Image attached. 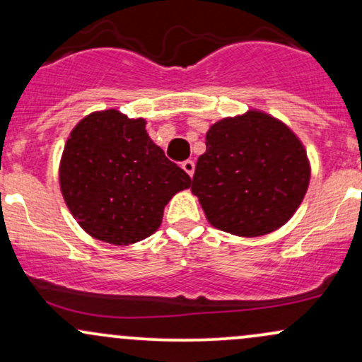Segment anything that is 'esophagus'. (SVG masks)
<instances>
[{"label": "esophagus", "instance_id": "esophagus-1", "mask_svg": "<svg viewBox=\"0 0 362 362\" xmlns=\"http://www.w3.org/2000/svg\"><path fill=\"white\" fill-rule=\"evenodd\" d=\"M182 168L185 170L187 173H189L190 177L194 175V170H195V163H194V160H185L184 163H182Z\"/></svg>", "mask_w": 362, "mask_h": 362}]
</instances>
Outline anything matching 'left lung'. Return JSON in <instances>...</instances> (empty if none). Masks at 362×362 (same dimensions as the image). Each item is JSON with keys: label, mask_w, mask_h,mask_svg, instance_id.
I'll return each instance as SVG.
<instances>
[{"label": "left lung", "mask_w": 362, "mask_h": 362, "mask_svg": "<svg viewBox=\"0 0 362 362\" xmlns=\"http://www.w3.org/2000/svg\"><path fill=\"white\" fill-rule=\"evenodd\" d=\"M310 163L301 141L259 110L213 124L192 177L207 221L238 236H260L288 223L305 197Z\"/></svg>", "instance_id": "8db88e82"}]
</instances>
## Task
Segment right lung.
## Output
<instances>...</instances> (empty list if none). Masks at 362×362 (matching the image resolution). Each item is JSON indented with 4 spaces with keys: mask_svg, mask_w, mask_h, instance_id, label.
Instances as JSON below:
<instances>
[{
    "mask_svg": "<svg viewBox=\"0 0 362 362\" xmlns=\"http://www.w3.org/2000/svg\"><path fill=\"white\" fill-rule=\"evenodd\" d=\"M146 120L93 112L66 141L59 184L66 206L93 238L131 245L160 228L170 199L192 180L146 132Z\"/></svg>",
    "mask_w": 362,
    "mask_h": 362,
    "instance_id": "obj_1",
    "label": "right lung"
}]
</instances>
